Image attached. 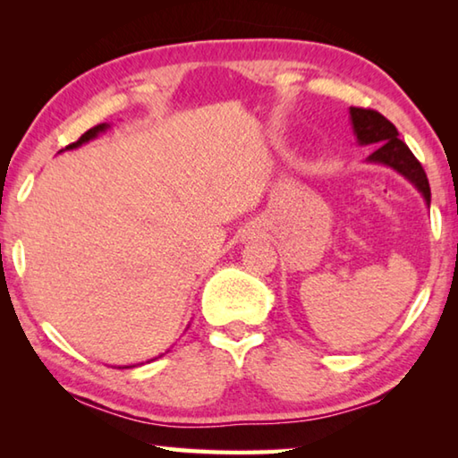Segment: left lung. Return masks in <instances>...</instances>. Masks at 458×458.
Returning a JSON list of instances; mask_svg holds the SVG:
<instances>
[{
	"mask_svg": "<svg viewBox=\"0 0 458 458\" xmlns=\"http://www.w3.org/2000/svg\"><path fill=\"white\" fill-rule=\"evenodd\" d=\"M352 123L361 145H377L376 151L369 155V161L386 164L408 177L418 190L422 191L426 204H430V185L420 161L408 149V145L398 137V129L387 121L382 113L374 108L352 106Z\"/></svg>",
	"mask_w": 458,
	"mask_h": 458,
	"instance_id": "left-lung-1",
	"label": "left lung"
}]
</instances>
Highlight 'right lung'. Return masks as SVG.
Masks as SVG:
<instances>
[{"mask_svg": "<svg viewBox=\"0 0 458 458\" xmlns=\"http://www.w3.org/2000/svg\"><path fill=\"white\" fill-rule=\"evenodd\" d=\"M106 129V125L105 123H100V125H97V127H92V129H89L87 133H84L79 141H74V143H71V145H66V149H72V147H79V145H82V143H87V141H90L92 137H97L100 131H105Z\"/></svg>", "mask_w": 458, "mask_h": 458, "instance_id": "1", "label": "right lung"}]
</instances>
